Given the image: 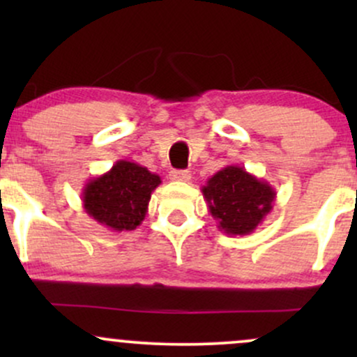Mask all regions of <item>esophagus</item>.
Instances as JSON below:
<instances>
[{
    "label": "esophagus",
    "mask_w": 357,
    "mask_h": 357,
    "mask_svg": "<svg viewBox=\"0 0 357 357\" xmlns=\"http://www.w3.org/2000/svg\"><path fill=\"white\" fill-rule=\"evenodd\" d=\"M169 176L173 181H179V183H188L191 179L190 171H173Z\"/></svg>",
    "instance_id": "obj_1"
}]
</instances>
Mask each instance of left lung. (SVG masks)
Listing matches in <instances>:
<instances>
[{"instance_id":"left-lung-1","label":"left lung","mask_w":357,"mask_h":357,"mask_svg":"<svg viewBox=\"0 0 357 357\" xmlns=\"http://www.w3.org/2000/svg\"><path fill=\"white\" fill-rule=\"evenodd\" d=\"M211 216L220 231L245 236L273 210L277 192L265 179L257 178L241 166H225L202 188Z\"/></svg>"}]
</instances>
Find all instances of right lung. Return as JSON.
Masks as SVG:
<instances>
[{"label":"right lung","instance_id":"obj_1","mask_svg":"<svg viewBox=\"0 0 357 357\" xmlns=\"http://www.w3.org/2000/svg\"><path fill=\"white\" fill-rule=\"evenodd\" d=\"M161 178L137 162L121 159L107 173L89 179L82 204L90 218L112 231H132L147 215L151 195Z\"/></svg>","mask_w":357,"mask_h":357}]
</instances>
